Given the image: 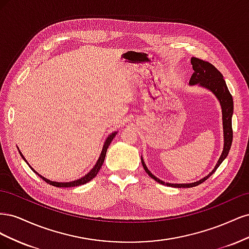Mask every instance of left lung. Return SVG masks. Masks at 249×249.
Here are the masks:
<instances>
[{"label":"left lung","mask_w":249,"mask_h":249,"mask_svg":"<svg viewBox=\"0 0 249 249\" xmlns=\"http://www.w3.org/2000/svg\"><path fill=\"white\" fill-rule=\"evenodd\" d=\"M191 64H192V69L194 71L193 74L191 76L189 84L191 86L194 85H198L202 88H206L210 90L212 92L216 99L219 102L220 106H221V112H222V126H223V150L221 153V156L219 159H218V162L216 164V166L214 169L211 171L208 176L205 178H200L197 182L190 183V184H171V183H165L164 180L155 177L152 172H150L147 168V166L144 163V160L141 157V163L142 166L144 168L145 172L147 175L155 179L156 182L160 183L162 185H166L169 187H175V188H190L197 186L201 184L202 182H205L206 179H208L211 176L213 175L215 170L220 166V164L223 162L225 158L228 157L230 149L231 146V142H232V129H231V117H232V112H233V102H232V96L229 91V88L227 86V83H225L223 76L221 72L218 71L214 65L211 63L203 61L201 59L192 57L191 58Z\"/></svg>","instance_id":"left-lung-1"}]
</instances>
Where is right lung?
Returning a JSON list of instances; mask_svg holds the SVG:
<instances>
[{
  "mask_svg": "<svg viewBox=\"0 0 249 249\" xmlns=\"http://www.w3.org/2000/svg\"><path fill=\"white\" fill-rule=\"evenodd\" d=\"M116 134H117V132H113V133H111V134L109 135V136L107 137L106 141H105V143H104V146H103V149H102V153H101V155H100V157H99V159H97V161H96L95 165L93 166V168H92L91 170H90V171L87 173V175H85L84 177H82V178H78V179H76V180H71V182H65V183H62V182H54V180H50V179L46 178L44 177H42L41 175H39L38 172L35 171L31 166H30L29 163H28V162H27V160L25 159L24 155L21 154V152H20L18 147V153H19V155L21 156L22 159H24V160L26 161V163L29 165L30 168H31V169L36 173V175H38V176H39L43 180H46V182H47L48 184L53 185V186H56V187H59V188L77 187V186L84 185V184H86V183L90 182V180H91V179H92V178L97 175V173H99V171H100V169H101V167H102V165H103V163H104V161H105V157H106L107 149H108V147H109V145H110L111 141L113 140V138H114V137L116 136Z\"/></svg>",
  "mask_w": 249,
  "mask_h": 249,
  "instance_id": "add662e5",
  "label": "right lung"
}]
</instances>
